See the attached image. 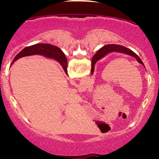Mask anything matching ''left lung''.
<instances>
[{
  "mask_svg": "<svg viewBox=\"0 0 159 159\" xmlns=\"http://www.w3.org/2000/svg\"><path fill=\"white\" fill-rule=\"evenodd\" d=\"M111 52H119V53H123L127 54V55L133 56L134 58H136L138 63H140V64L143 65V66H145L142 61V60L140 59V58L130 49L119 45H114V44L106 45L105 46L102 47L96 53H95V55L93 56L92 59V69H91V74H92V75L93 74V72H94V66L97 61L101 59V58L104 57V56L107 55L108 53H111Z\"/></svg>",
  "mask_w": 159,
  "mask_h": 159,
  "instance_id": "1",
  "label": "left lung"
}]
</instances>
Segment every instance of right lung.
Returning <instances> with one entry per match:
<instances>
[{
	"instance_id": "add662e5",
	"label": "right lung",
	"mask_w": 159,
	"mask_h": 159,
	"mask_svg": "<svg viewBox=\"0 0 159 159\" xmlns=\"http://www.w3.org/2000/svg\"><path fill=\"white\" fill-rule=\"evenodd\" d=\"M34 54L43 55L48 58L56 59L61 65L65 73L68 75V73H67V60L66 56L59 48L54 46L53 45L40 43V44H35L31 45V46L26 47L15 56L12 64L21 57L34 55Z\"/></svg>"
}]
</instances>
